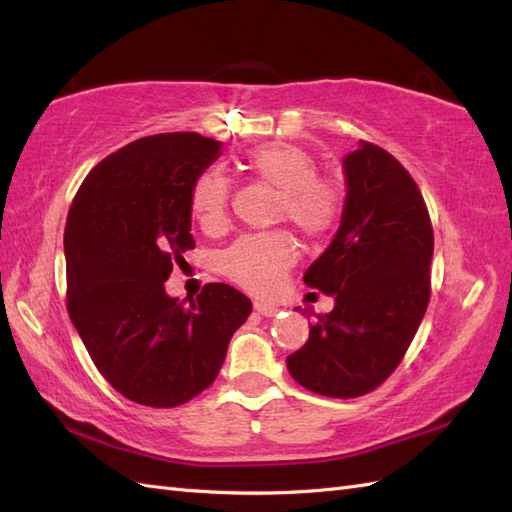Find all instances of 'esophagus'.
Wrapping results in <instances>:
<instances>
[{
    "label": "esophagus",
    "mask_w": 512,
    "mask_h": 512,
    "mask_svg": "<svg viewBox=\"0 0 512 512\" xmlns=\"http://www.w3.org/2000/svg\"><path fill=\"white\" fill-rule=\"evenodd\" d=\"M255 310L262 314V317H275L279 312V308L273 306V303H264V301H255Z\"/></svg>",
    "instance_id": "1"
}]
</instances>
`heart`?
Segmentation results:
<instances>
[{
  "instance_id": "obj_1",
  "label": "heart",
  "mask_w": 512,
  "mask_h": 512,
  "mask_svg": "<svg viewBox=\"0 0 512 512\" xmlns=\"http://www.w3.org/2000/svg\"><path fill=\"white\" fill-rule=\"evenodd\" d=\"M250 176L279 189L277 217L295 224L303 235L321 237L341 215V193L319 178V165L310 151L290 143H270L250 151L244 162ZM231 184L220 171H206L193 182L191 209L204 228L226 222ZM295 262V244L286 233L246 235L222 255L228 279L255 292L277 288L281 275Z\"/></svg>"
}]
</instances>
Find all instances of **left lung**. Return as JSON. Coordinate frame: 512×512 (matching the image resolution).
<instances>
[{
	"label": "left lung",
	"instance_id": "1",
	"mask_svg": "<svg viewBox=\"0 0 512 512\" xmlns=\"http://www.w3.org/2000/svg\"><path fill=\"white\" fill-rule=\"evenodd\" d=\"M339 231L303 281L334 299L286 358L314 394L356 398L394 372L429 303L433 231L418 184L400 162L361 140L343 156Z\"/></svg>",
	"mask_w": 512,
	"mask_h": 512
}]
</instances>
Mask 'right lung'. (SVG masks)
Instances as JSON below:
<instances>
[{
    "instance_id": "add662e5",
    "label": "right lung",
    "mask_w": 512,
    "mask_h": 512,
    "mask_svg": "<svg viewBox=\"0 0 512 512\" xmlns=\"http://www.w3.org/2000/svg\"><path fill=\"white\" fill-rule=\"evenodd\" d=\"M220 156V140L193 132L140 138L101 160L70 206V319L107 383L138 405L178 407L209 387L253 310L226 284L189 306L165 290L195 246L193 182Z\"/></svg>"
}]
</instances>
